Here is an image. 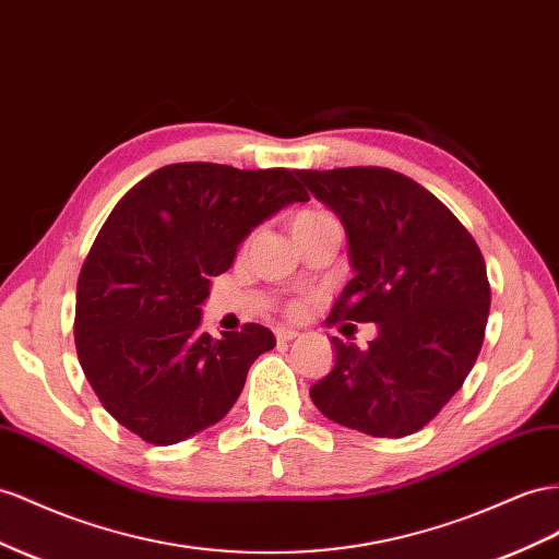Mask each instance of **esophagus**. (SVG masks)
I'll use <instances>...</instances> for the list:
<instances>
[{
  "instance_id": "1",
  "label": "esophagus",
  "mask_w": 559,
  "mask_h": 559,
  "mask_svg": "<svg viewBox=\"0 0 559 559\" xmlns=\"http://www.w3.org/2000/svg\"><path fill=\"white\" fill-rule=\"evenodd\" d=\"M298 336V331L296 329H289V326H280V329H275V338L277 341H294Z\"/></svg>"
}]
</instances>
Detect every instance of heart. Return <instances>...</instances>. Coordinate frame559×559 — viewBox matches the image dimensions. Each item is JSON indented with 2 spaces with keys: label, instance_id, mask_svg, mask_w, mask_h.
Returning a JSON list of instances; mask_svg holds the SVG:
<instances>
[{
  "label": "heart",
  "instance_id": "b5f03b06",
  "mask_svg": "<svg viewBox=\"0 0 559 559\" xmlns=\"http://www.w3.org/2000/svg\"><path fill=\"white\" fill-rule=\"evenodd\" d=\"M331 216L324 214V211H317V209H306V211H298V214L292 218V230L294 228H308V225H317V223H324ZM292 312H300V308H292Z\"/></svg>",
  "mask_w": 559,
  "mask_h": 559
}]
</instances>
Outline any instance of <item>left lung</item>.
I'll use <instances>...</instances> for the list:
<instances>
[{"label":"left lung","instance_id":"1","mask_svg":"<svg viewBox=\"0 0 559 559\" xmlns=\"http://www.w3.org/2000/svg\"><path fill=\"white\" fill-rule=\"evenodd\" d=\"M343 221L355 277L326 324L373 322L367 350L331 338L336 365L310 388L326 418L373 437L424 428L456 395L485 341L491 289L473 235L409 176L300 169Z\"/></svg>","mask_w":559,"mask_h":559}]
</instances>
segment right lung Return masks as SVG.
Listing matches in <instances>:
<instances>
[{"instance_id": "add662e5", "label": "right lung", "mask_w": 559, "mask_h": 559, "mask_svg": "<svg viewBox=\"0 0 559 559\" xmlns=\"http://www.w3.org/2000/svg\"><path fill=\"white\" fill-rule=\"evenodd\" d=\"M294 174L169 164L135 183L96 235L78 280L74 345L105 412L147 444L218 424L253 359L275 348L261 324L202 334L200 306L251 228L310 200Z\"/></svg>"}]
</instances>
